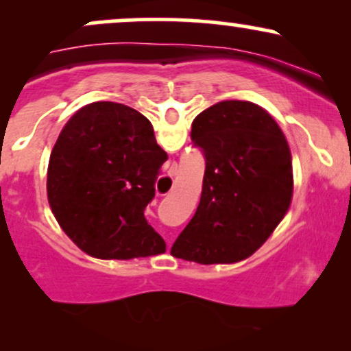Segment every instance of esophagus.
Segmentation results:
<instances>
[{"label": "esophagus", "mask_w": 351, "mask_h": 351, "mask_svg": "<svg viewBox=\"0 0 351 351\" xmlns=\"http://www.w3.org/2000/svg\"><path fill=\"white\" fill-rule=\"evenodd\" d=\"M168 175H170V176L175 175V168H171V170H170V173H168Z\"/></svg>", "instance_id": "obj_1"}]
</instances>
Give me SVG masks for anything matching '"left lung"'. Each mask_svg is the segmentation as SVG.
<instances>
[{
  "instance_id": "1",
  "label": "left lung",
  "mask_w": 351,
  "mask_h": 351,
  "mask_svg": "<svg viewBox=\"0 0 351 351\" xmlns=\"http://www.w3.org/2000/svg\"><path fill=\"white\" fill-rule=\"evenodd\" d=\"M191 140L206 158L195 216L171 256L234 264L263 245L287 215L292 153L279 123L247 100H223L193 120Z\"/></svg>"
}]
</instances>
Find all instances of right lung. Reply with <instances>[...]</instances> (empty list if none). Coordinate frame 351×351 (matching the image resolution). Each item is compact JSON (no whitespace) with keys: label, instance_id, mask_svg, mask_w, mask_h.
Returning a JSON list of instances; mask_svg holds the SVG:
<instances>
[{"label":"right lung","instance_id":"1","mask_svg":"<svg viewBox=\"0 0 351 351\" xmlns=\"http://www.w3.org/2000/svg\"><path fill=\"white\" fill-rule=\"evenodd\" d=\"M168 160L150 120L117 102L79 108L56 140L47 167V201L62 231L97 259L163 254V237L145 219Z\"/></svg>","mask_w":351,"mask_h":351}]
</instances>
